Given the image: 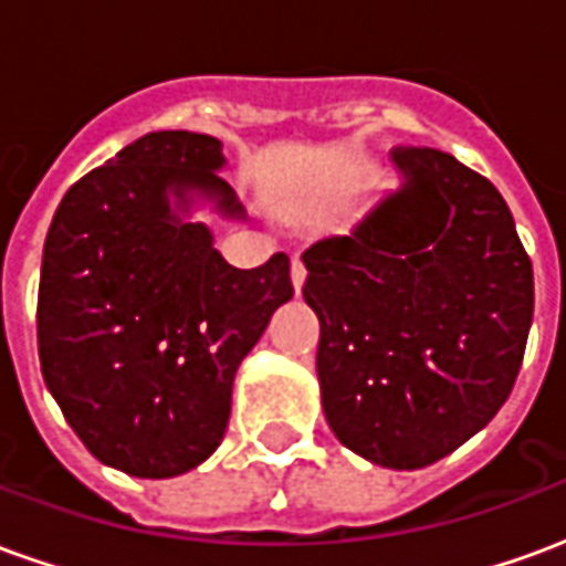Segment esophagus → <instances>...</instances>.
<instances>
[{
    "mask_svg": "<svg viewBox=\"0 0 566 566\" xmlns=\"http://www.w3.org/2000/svg\"><path fill=\"white\" fill-rule=\"evenodd\" d=\"M291 282H294L296 294H300V291H303V284H306V266H303L296 258L294 263H291Z\"/></svg>",
    "mask_w": 566,
    "mask_h": 566,
    "instance_id": "1",
    "label": "esophagus"
}]
</instances>
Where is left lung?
<instances>
[{"label":"left lung","mask_w":566,"mask_h":566,"mask_svg":"<svg viewBox=\"0 0 566 566\" xmlns=\"http://www.w3.org/2000/svg\"><path fill=\"white\" fill-rule=\"evenodd\" d=\"M400 187L303 251L327 424L369 463L421 470L506 403L534 270L497 187L437 148L391 154Z\"/></svg>","instance_id":"obj_1"}]
</instances>
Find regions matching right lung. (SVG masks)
I'll list each match as a JSON object with an SVG mask.
<instances>
[{
	"instance_id": "right-lung-1",
	"label": "right lung",
	"mask_w": 566,
	"mask_h": 566,
	"mask_svg": "<svg viewBox=\"0 0 566 566\" xmlns=\"http://www.w3.org/2000/svg\"><path fill=\"white\" fill-rule=\"evenodd\" d=\"M223 166L211 136L148 133L69 187L44 239V385L93 458L139 479L221 446L235 369L294 296L287 254L235 270L190 218H245Z\"/></svg>"
}]
</instances>
